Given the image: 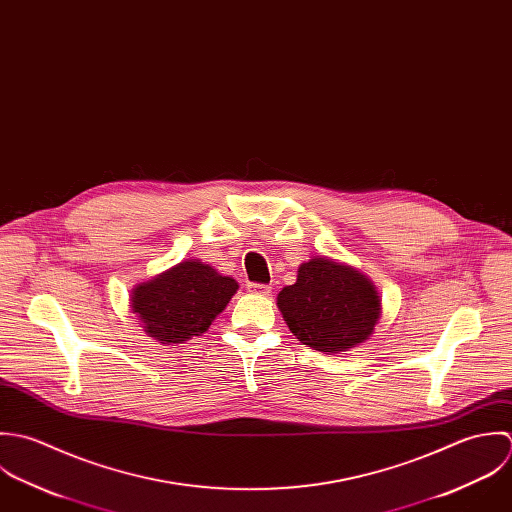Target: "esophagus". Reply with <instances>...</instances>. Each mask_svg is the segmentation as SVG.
<instances>
[{
    "mask_svg": "<svg viewBox=\"0 0 512 512\" xmlns=\"http://www.w3.org/2000/svg\"><path fill=\"white\" fill-rule=\"evenodd\" d=\"M247 291H249L251 295H263V297H267V295H271L273 287H271V285H259V283H249V285H247Z\"/></svg>",
    "mask_w": 512,
    "mask_h": 512,
    "instance_id": "obj_1",
    "label": "esophagus"
}]
</instances>
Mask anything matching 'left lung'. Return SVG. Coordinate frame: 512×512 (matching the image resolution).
<instances>
[{
	"label": "left lung",
	"mask_w": 512,
	"mask_h": 512,
	"mask_svg": "<svg viewBox=\"0 0 512 512\" xmlns=\"http://www.w3.org/2000/svg\"><path fill=\"white\" fill-rule=\"evenodd\" d=\"M277 307L289 330L324 354L360 346L382 316V299L372 279L322 255L301 263L297 283L277 295Z\"/></svg>",
	"instance_id": "8db88e82"
}]
</instances>
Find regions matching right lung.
<instances>
[{"label": "right lung", "instance_id": "add662e5", "mask_svg": "<svg viewBox=\"0 0 512 512\" xmlns=\"http://www.w3.org/2000/svg\"><path fill=\"white\" fill-rule=\"evenodd\" d=\"M239 285L200 259L178 265L134 285L130 310L142 330L160 344H182L202 336L223 312Z\"/></svg>", "mask_w": 512, "mask_h": 512}]
</instances>
